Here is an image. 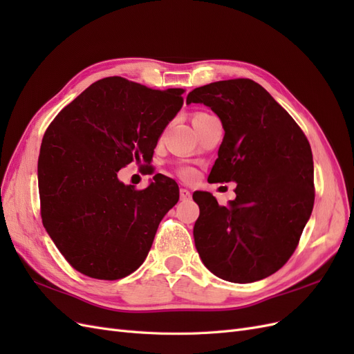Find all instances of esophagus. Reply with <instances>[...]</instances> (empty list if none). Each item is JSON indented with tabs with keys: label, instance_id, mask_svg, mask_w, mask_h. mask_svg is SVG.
<instances>
[{
	"label": "esophagus",
	"instance_id": "obj_1",
	"mask_svg": "<svg viewBox=\"0 0 354 354\" xmlns=\"http://www.w3.org/2000/svg\"><path fill=\"white\" fill-rule=\"evenodd\" d=\"M190 196H192L190 190H187L185 187L180 189V198H181V201H187V199H190Z\"/></svg>",
	"mask_w": 354,
	"mask_h": 354
}]
</instances>
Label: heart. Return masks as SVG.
Returning a JSON list of instances; mask_svg holds the SVG:
<instances>
[{
  "mask_svg": "<svg viewBox=\"0 0 354 354\" xmlns=\"http://www.w3.org/2000/svg\"><path fill=\"white\" fill-rule=\"evenodd\" d=\"M198 115H203V112H198V113H195V116H198ZM178 174L183 177V178H192L195 176V171L192 169L190 167H180L178 168Z\"/></svg>",
  "mask_w": 354,
  "mask_h": 354,
  "instance_id": "heart-1",
  "label": "heart"
}]
</instances>
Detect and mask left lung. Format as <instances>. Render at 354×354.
Masks as SVG:
<instances>
[{
    "label": "left lung",
    "mask_w": 354,
    "mask_h": 354,
    "mask_svg": "<svg viewBox=\"0 0 354 354\" xmlns=\"http://www.w3.org/2000/svg\"><path fill=\"white\" fill-rule=\"evenodd\" d=\"M186 103L209 106L224 128L208 180L238 183L229 207L208 192L194 194L201 260L224 281L264 279L291 259L312 214V147L292 116L252 80L211 82L190 91Z\"/></svg>",
    "instance_id": "1"
}]
</instances>
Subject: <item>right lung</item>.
Instances as JSON below:
<instances>
[{"instance_id": "obj_1", "label": "right lung", "mask_w": 354, "mask_h": 354, "mask_svg": "<svg viewBox=\"0 0 354 354\" xmlns=\"http://www.w3.org/2000/svg\"><path fill=\"white\" fill-rule=\"evenodd\" d=\"M183 88L153 90L121 77L95 81L48 125L38 159L42 224L80 273L102 281L131 274L178 201L162 174L137 190L118 180L128 164L151 162Z\"/></svg>"}]
</instances>
